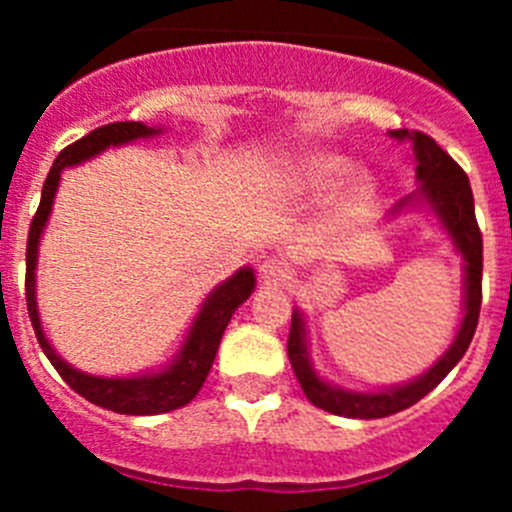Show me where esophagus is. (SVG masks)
Masks as SVG:
<instances>
[{
  "label": "esophagus",
  "instance_id": "esophagus-1",
  "mask_svg": "<svg viewBox=\"0 0 512 512\" xmlns=\"http://www.w3.org/2000/svg\"><path fill=\"white\" fill-rule=\"evenodd\" d=\"M289 274V266L279 259H266L259 264V277L266 284H287Z\"/></svg>",
  "mask_w": 512,
  "mask_h": 512
}]
</instances>
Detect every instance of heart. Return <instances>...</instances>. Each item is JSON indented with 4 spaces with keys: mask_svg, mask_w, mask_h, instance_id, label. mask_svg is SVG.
Returning a JSON list of instances; mask_svg holds the SVG:
<instances>
[{
    "mask_svg": "<svg viewBox=\"0 0 512 512\" xmlns=\"http://www.w3.org/2000/svg\"><path fill=\"white\" fill-rule=\"evenodd\" d=\"M338 188V202L346 210H356L374 194V174L369 169H354L351 158L330 151H305L287 158L279 171V184L292 197H320Z\"/></svg>",
    "mask_w": 512,
    "mask_h": 512,
    "instance_id": "heart-1",
    "label": "heart"
}]
</instances>
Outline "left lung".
Returning a JSON list of instances; mask_svg holds the SVG:
<instances>
[{
    "instance_id": "8db88e82",
    "label": "left lung",
    "mask_w": 512,
    "mask_h": 512,
    "mask_svg": "<svg viewBox=\"0 0 512 512\" xmlns=\"http://www.w3.org/2000/svg\"><path fill=\"white\" fill-rule=\"evenodd\" d=\"M390 138L408 140L415 153V179L420 187L405 200L397 202L390 215H400L402 210H428L438 220L441 230L451 238L456 253L464 259V318L454 341L441 354V359L410 382L392 384L382 390L359 392L346 390L338 384H330L312 366L310 351H307V323L300 307L292 310V328H289L287 354L289 364L295 369L297 382L302 392L315 408L325 413L343 415V418H387L400 410L410 408L420 397L436 390L443 377L454 369L467 354L469 343L474 338L479 320V305H482V233H479L477 217H474V197L469 187L467 174L461 171L449 153L438 146L436 140L428 138L418 130H390Z\"/></svg>"
}]
</instances>
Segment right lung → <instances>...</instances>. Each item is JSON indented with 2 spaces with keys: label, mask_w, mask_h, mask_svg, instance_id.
<instances>
[{
  "label": "right lung",
  "mask_w": 512,
  "mask_h": 512,
  "mask_svg": "<svg viewBox=\"0 0 512 512\" xmlns=\"http://www.w3.org/2000/svg\"><path fill=\"white\" fill-rule=\"evenodd\" d=\"M161 133H164V128H148L143 122H112V125H102V128L92 130L81 140L71 143L69 148H63L56 156V161H53L51 174L45 179L43 194H40V207L35 212L33 223H30V235H27V315L33 320L35 336H38L43 354L56 366V372L61 374L63 382L69 384L71 390L79 392L81 397H87L89 402H94L99 408H107L112 413L122 415L171 413V410L184 408L187 402H192L197 392L202 390L207 374H210L217 346H220V338H223L233 312L256 289V274H253L251 266H243V269L235 271L233 277L225 279L223 284H217L200 305V312L194 315L192 325H189L187 336H184L174 359L164 369H156V372L133 374V377H97V374H87L71 366L66 359H61L56 348L51 346V341L45 338L38 312V292H35V269H38L40 238H43V230L53 210V200H56L58 184H61V171L84 164V161L99 156L107 148L128 146L133 140L153 138V135Z\"/></svg>",
  "instance_id": "right-lung-1"
}]
</instances>
